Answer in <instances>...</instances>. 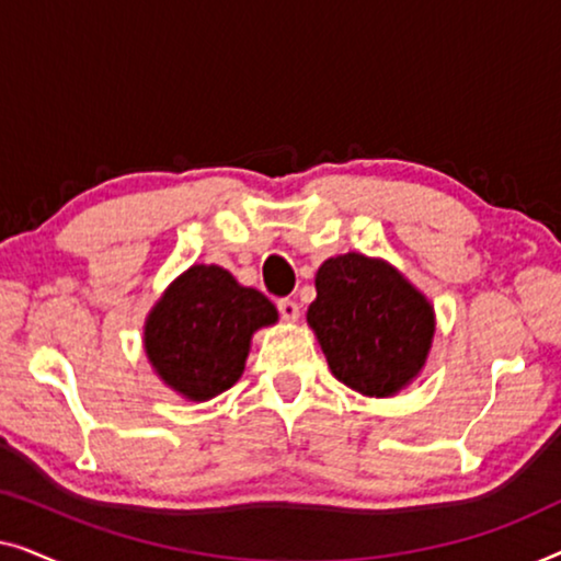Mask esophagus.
Wrapping results in <instances>:
<instances>
[{
  "label": "esophagus",
  "mask_w": 561,
  "mask_h": 561,
  "mask_svg": "<svg viewBox=\"0 0 561 561\" xmlns=\"http://www.w3.org/2000/svg\"><path fill=\"white\" fill-rule=\"evenodd\" d=\"M278 311H280L283 321H298V317H301V311H298V304L290 301V298H280Z\"/></svg>",
  "instance_id": "1"
}]
</instances>
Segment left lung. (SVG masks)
<instances>
[{"label": "left lung", "instance_id": "left-lung-1", "mask_svg": "<svg viewBox=\"0 0 561 561\" xmlns=\"http://www.w3.org/2000/svg\"><path fill=\"white\" fill-rule=\"evenodd\" d=\"M313 286L306 321L336 380L367 398H390L419 378L436 313L398 267L344 252L319 265Z\"/></svg>", "mask_w": 561, "mask_h": 561}]
</instances>
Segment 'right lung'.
<instances>
[{"label":"right lung","instance_id":"1","mask_svg":"<svg viewBox=\"0 0 561 561\" xmlns=\"http://www.w3.org/2000/svg\"><path fill=\"white\" fill-rule=\"evenodd\" d=\"M278 311L219 265H191L163 290L145 319V355L160 380L202 403L242 378L252 334Z\"/></svg>","mask_w":561,"mask_h":561}]
</instances>
